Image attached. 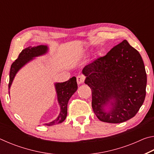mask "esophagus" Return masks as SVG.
<instances>
[{
  "mask_svg": "<svg viewBox=\"0 0 154 154\" xmlns=\"http://www.w3.org/2000/svg\"><path fill=\"white\" fill-rule=\"evenodd\" d=\"M85 81V77L83 75H79L77 77V82L78 84H82L83 83H84Z\"/></svg>",
  "mask_w": 154,
  "mask_h": 154,
  "instance_id": "34e87169",
  "label": "esophagus"
}]
</instances>
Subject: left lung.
Wrapping results in <instances>:
<instances>
[{
    "label": "left lung",
    "instance_id": "obj_1",
    "mask_svg": "<svg viewBox=\"0 0 154 154\" xmlns=\"http://www.w3.org/2000/svg\"><path fill=\"white\" fill-rule=\"evenodd\" d=\"M92 90V106L100 121L118 124L131 119L145 100L147 75L137 49L124 40L82 70ZM110 104V111L103 107Z\"/></svg>",
    "mask_w": 154,
    "mask_h": 154
}]
</instances>
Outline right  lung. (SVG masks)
<instances>
[{"label": "right lung", "mask_w": 154, "mask_h": 154, "mask_svg": "<svg viewBox=\"0 0 154 154\" xmlns=\"http://www.w3.org/2000/svg\"><path fill=\"white\" fill-rule=\"evenodd\" d=\"M48 48L47 45H38L36 47H28L21 51L18 58L11 64L9 73V90L11 87L15 75L17 71L24 66L26 64L35 58L45 54L48 52ZM55 88L58 96V101L60 106V113L55 120L45 124L47 126L62 123L65 120L67 116V105L70 98L77 90V83L76 77H72L69 80L63 83H56Z\"/></svg>", "instance_id": "add662e5"}]
</instances>
